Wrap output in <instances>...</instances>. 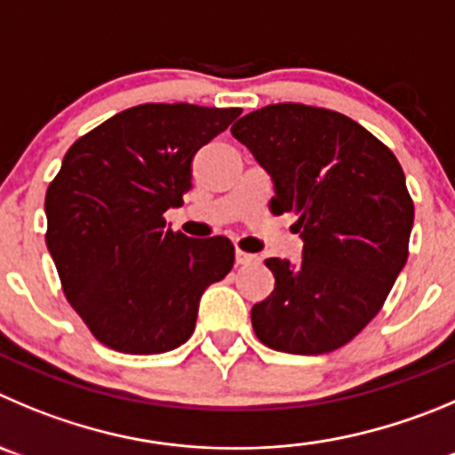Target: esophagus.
Segmentation results:
<instances>
[{"label": "esophagus", "mask_w": 455, "mask_h": 455, "mask_svg": "<svg viewBox=\"0 0 455 455\" xmlns=\"http://www.w3.org/2000/svg\"><path fill=\"white\" fill-rule=\"evenodd\" d=\"M258 256H253V253H247L242 251V249H235V262L237 265H251V262H256Z\"/></svg>", "instance_id": "esophagus-1"}]
</instances>
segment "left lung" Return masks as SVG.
I'll return each instance as SVG.
<instances>
[{"label": "left lung", "instance_id": "8db88e82", "mask_svg": "<svg viewBox=\"0 0 455 455\" xmlns=\"http://www.w3.org/2000/svg\"><path fill=\"white\" fill-rule=\"evenodd\" d=\"M233 137L274 180L271 213H296L303 262L267 258L275 287L251 307L256 337L290 355H325L377 316L409 258L413 199L400 161L366 127L325 108L275 103Z\"/></svg>", "mask_w": 455, "mask_h": 455}]
</instances>
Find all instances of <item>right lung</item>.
<instances>
[{
    "instance_id": "add662e5",
    "label": "right lung",
    "mask_w": 455,
    "mask_h": 455,
    "mask_svg": "<svg viewBox=\"0 0 455 455\" xmlns=\"http://www.w3.org/2000/svg\"><path fill=\"white\" fill-rule=\"evenodd\" d=\"M240 114L137 105L67 150L46 188V247L67 300L103 346L175 350L193 334L204 290L231 271L228 237H186L164 213L184 204L195 152Z\"/></svg>"
}]
</instances>
